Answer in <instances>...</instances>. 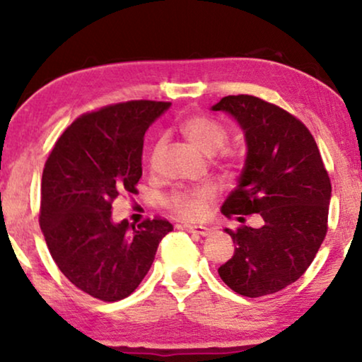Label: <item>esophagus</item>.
Listing matches in <instances>:
<instances>
[{
    "mask_svg": "<svg viewBox=\"0 0 362 362\" xmlns=\"http://www.w3.org/2000/svg\"><path fill=\"white\" fill-rule=\"evenodd\" d=\"M185 229L187 232H191V234H196V235H201V237H206V235L211 234L209 227H202V226H185Z\"/></svg>",
    "mask_w": 362,
    "mask_h": 362,
    "instance_id": "obj_1",
    "label": "esophagus"
}]
</instances>
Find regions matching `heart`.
Segmentation results:
<instances>
[{
  "mask_svg": "<svg viewBox=\"0 0 362 362\" xmlns=\"http://www.w3.org/2000/svg\"><path fill=\"white\" fill-rule=\"evenodd\" d=\"M181 132L204 155H214L227 145L229 132L214 118L206 115H192L181 123ZM163 141H156L150 153V166L155 168L161 155ZM234 160V153L227 155ZM217 199V191L212 186H201L194 189H176L166 197V206L173 214L182 221L197 222L211 214Z\"/></svg>",
  "mask_w": 362,
  "mask_h": 362,
  "instance_id": "b5f03b06",
  "label": "heart"
}]
</instances>
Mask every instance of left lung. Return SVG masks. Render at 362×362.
I'll return each instance as SVG.
<instances>
[{"label":"left lung","mask_w":362,"mask_h":362,"mask_svg":"<svg viewBox=\"0 0 362 362\" xmlns=\"http://www.w3.org/2000/svg\"><path fill=\"white\" fill-rule=\"evenodd\" d=\"M235 118L245 133L247 158L230 192L226 217L260 214L259 229H226L235 244L219 267L235 293L257 298L284 290L313 262L328 232L331 181L308 128L274 103L254 95H227L212 107Z\"/></svg>","instance_id":"8db88e82"}]
</instances>
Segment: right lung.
Returning <instances> with one entry per match:
<instances>
[{
  "label": "right lung",
  "instance_id": "obj_1",
  "mask_svg": "<svg viewBox=\"0 0 362 362\" xmlns=\"http://www.w3.org/2000/svg\"><path fill=\"white\" fill-rule=\"evenodd\" d=\"M171 103L130 100L83 113L49 153L39 224L59 270L83 293L118 301L136 290L155 260L166 219L112 221V202L136 194L145 132Z\"/></svg>",
  "mask_w": 362,
  "mask_h": 362
}]
</instances>
